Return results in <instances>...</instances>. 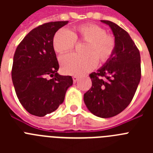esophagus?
<instances>
[{
  "label": "esophagus",
  "instance_id": "34e87169",
  "mask_svg": "<svg viewBox=\"0 0 153 153\" xmlns=\"http://www.w3.org/2000/svg\"><path fill=\"white\" fill-rule=\"evenodd\" d=\"M78 79H79V78H78L76 76H73V80H74V83H76V82L78 80Z\"/></svg>",
  "mask_w": 153,
  "mask_h": 153
}]
</instances>
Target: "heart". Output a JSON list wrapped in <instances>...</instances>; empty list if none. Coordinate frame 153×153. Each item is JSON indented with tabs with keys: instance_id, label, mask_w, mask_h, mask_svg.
Here are the masks:
<instances>
[{
	"instance_id": "obj_1",
	"label": "heart",
	"mask_w": 153,
	"mask_h": 153,
	"mask_svg": "<svg viewBox=\"0 0 153 153\" xmlns=\"http://www.w3.org/2000/svg\"><path fill=\"white\" fill-rule=\"evenodd\" d=\"M87 42L84 52L86 54L68 53L60 57L63 72L70 75H83L95 68L100 62H106L111 57L116 48V41L106 30L97 24H83L76 28V33L62 28L55 33L53 46L59 53L67 52L74 47L76 37Z\"/></svg>"
}]
</instances>
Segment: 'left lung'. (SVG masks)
I'll return each instance as SVG.
<instances>
[{"label": "left lung", "instance_id": "obj_1", "mask_svg": "<svg viewBox=\"0 0 153 153\" xmlns=\"http://www.w3.org/2000/svg\"><path fill=\"white\" fill-rule=\"evenodd\" d=\"M100 21L111 29L116 48L103 66L90 74L92 87L84 94L83 100L93 115L109 118L123 111L132 101L141 79V59L125 30L111 21Z\"/></svg>", "mask_w": 153, "mask_h": 153}]
</instances>
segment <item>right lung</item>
<instances>
[{"instance_id":"obj_1","label":"right lung","mask_w":153,"mask_h":153,"mask_svg":"<svg viewBox=\"0 0 153 153\" xmlns=\"http://www.w3.org/2000/svg\"><path fill=\"white\" fill-rule=\"evenodd\" d=\"M69 21L42 24L27 35L16 49L12 81L24 108L36 117H44L63 103L70 76L58 74L59 63L53 46L55 33Z\"/></svg>"}]
</instances>
